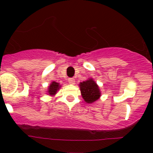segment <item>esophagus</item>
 <instances>
[{
	"label": "esophagus",
	"instance_id": "esophagus-1",
	"mask_svg": "<svg viewBox=\"0 0 153 153\" xmlns=\"http://www.w3.org/2000/svg\"><path fill=\"white\" fill-rule=\"evenodd\" d=\"M68 82L70 85L75 84V79L74 78H70V79H68Z\"/></svg>",
	"mask_w": 153,
	"mask_h": 153
}]
</instances>
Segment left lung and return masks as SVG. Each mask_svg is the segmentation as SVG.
<instances>
[{"label": "left lung", "mask_w": 153, "mask_h": 153, "mask_svg": "<svg viewBox=\"0 0 153 153\" xmlns=\"http://www.w3.org/2000/svg\"><path fill=\"white\" fill-rule=\"evenodd\" d=\"M79 86L81 95L86 103H93L100 98L101 91L100 87L93 78H89L86 80L81 82Z\"/></svg>", "instance_id": "left-lung-1"}]
</instances>
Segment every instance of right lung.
<instances>
[{
    "mask_svg": "<svg viewBox=\"0 0 153 153\" xmlns=\"http://www.w3.org/2000/svg\"><path fill=\"white\" fill-rule=\"evenodd\" d=\"M60 87H61V85H60V83H56V82H55V81L51 82L50 86H48V89H47L48 95H50L51 97H53V96H55L56 95V93H57L58 90H60Z\"/></svg>",
    "mask_w": 153,
    "mask_h": 153,
    "instance_id": "add662e5",
    "label": "right lung"
}]
</instances>
